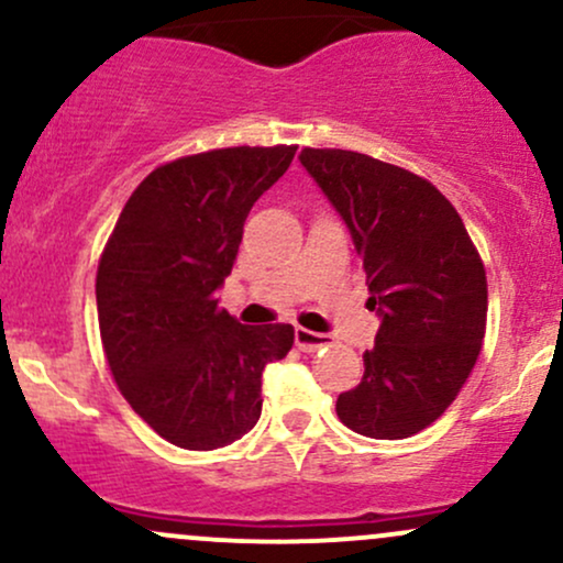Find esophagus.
Wrapping results in <instances>:
<instances>
[{
    "mask_svg": "<svg viewBox=\"0 0 563 563\" xmlns=\"http://www.w3.org/2000/svg\"><path fill=\"white\" fill-rule=\"evenodd\" d=\"M294 339H296V346H299L301 352H318L320 346H328V344H331V339H328L325 333L307 331V328H296Z\"/></svg>",
    "mask_w": 563,
    "mask_h": 563,
    "instance_id": "34e87169",
    "label": "esophagus"
}]
</instances>
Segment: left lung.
Here are the masks:
<instances>
[{"mask_svg":"<svg viewBox=\"0 0 563 563\" xmlns=\"http://www.w3.org/2000/svg\"><path fill=\"white\" fill-rule=\"evenodd\" d=\"M301 166L344 219L380 318L341 423L405 439L442 416L479 357L487 277L463 219L418 174L354 151L303 147Z\"/></svg>","mask_w":563,"mask_h":563,"instance_id":"obj_1","label":"left lung"}]
</instances>
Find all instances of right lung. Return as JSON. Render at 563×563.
I'll return each instance as SVG.
<instances>
[{"mask_svg":"<svg viewBox=\"0 0 563 563\" xmlns=\"http://www.w3.org/2000/svg\"><path fill=\"white\" fill-rule=\"evenodd\" d=\"M296 145L222 147L158 166L126 200L97 267L102 349L132 410L185 450H217L262 416V373L294 325H241L219 307L251 206Z\"/></svg>","mask_w":563,"mask_h":563,"instance_id":"1","label":"right lung"}]
</instances>
